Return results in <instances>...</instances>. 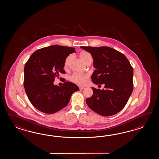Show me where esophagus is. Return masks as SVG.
<instances>
[{
  "label": "esophagus",
  "instance_id": "34e87169",
  "mask_svg": "<svg viewBox=\"0 0 159 159\" xmlns=\"http://www.w3.org/2000/svg\"><path fill=\"white\" fill-rule=\"evenodd\" d=\"M84 89V87H79V89H80V90H82V89Z\"/></svg>",
  "mask_w": 159,
  "mask_h": 159
}]
</instances>
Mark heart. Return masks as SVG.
<instances>
[{
	"instance_id": "heart-1",
	"label": "heart",
	"mask_w": 159,
	"mask_h": 159,
	"mask_svg": "<svg viewBox=\"0 0 159 159\" xmlns=\"http://www.w3.org/2000/svg\"><path fill=\"white\" fill-rule=\"evenodd\" d=\"M80 57L81 60L85 62V64H88L89 62H92L93 57L91 54L89 52H83L80 54ZM73 58V55L70 54L66 57L64 61V68H68L70 63L72 59ZM89 78V74L87 73H74L70 75V81L74 83L79 85H84L87 84Z\"/></svg>"
}]
</instances>
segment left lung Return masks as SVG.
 <instances>
[{
    "instance_id": "8db88e82",
    "label": "left lung",
    "mask_w": 159,
    "mask_h": 159,
    "mask_svg": "<svg viewBox=\"0 0 159 159\" xmlns=\"http://www.w3.org/2000/svg\"><path fill=\"white\" fill-rule=\"evenodd\" d=\"M91 53L93 67L91 76L95 84H104L105 89L92 87L93 95L86 99L88 106L102 116H113L127 103L133 89V69L124 54L107 47H81Z\"/></svg>"
}]
</instances>
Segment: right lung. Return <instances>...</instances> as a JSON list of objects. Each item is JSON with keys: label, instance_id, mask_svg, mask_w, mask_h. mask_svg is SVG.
Segmentation results:
<instances>
[{"label": "right lung", "instance_id": "1", "mask_svg": "<svg viewBox=\"0 0 159 159\" xmlns=\"http://www.w3.org/2000/svg\"><path fill=\"white\" fill-rule=\"evenodd\" d=\"M71 47L52 45L31 54L24 68V87L31 104L41 112L53 114L65 107L79 87L66 81L54 85V78L64 70L66 57L75 52Z\"/></svg>", "mask_w": 159, "mask_h": 159}]
</instances>
